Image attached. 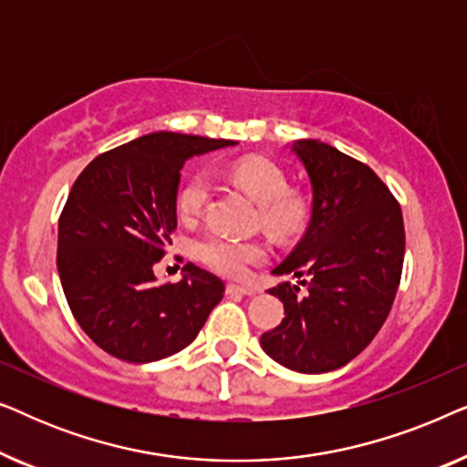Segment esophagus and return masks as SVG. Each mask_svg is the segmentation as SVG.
<instances>
[{"label":"esophagus","mask_w":467,"mask_h":467,"mask_svg":"<svg viewBox=\"0 0 467 467\" xmlns=\"http://www.w3.org/2000/svg\"><path fill=\"white\" fill-rule=\"evenodd\" d=\"M227 293H240V296H254L257 293V289H253V286H244V285H227Z\"/></svg>","instance_id":"1"}]
</instances>
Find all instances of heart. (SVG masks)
<instances>
[{"label": "heart", "instance_id": "1", "mask_svg": "<svg viewBox=\"0 0 467 467\" xmlns=\"http://www.w3.org/2000/svg\"><path fill=\"white\" fill-rule=\"evenodd\" d=\"M229 178L259 203V223L265 232L276 238H289L302 232L308 219V206L304 197L286 191V178L276 163L267 159H240L229 168ZM208 174H193L182 184L176 197V210L182 221H193L202 214L210 200ZM195 257L213 270L227 276H242L248 265L259 264L265 257L264 246L257 242H242L225 235H206L195 244Z\"/></svg>", "mask_w": 467, "mask_h": 467}]
</instances>
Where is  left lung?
<instances>
[{
	"label": "left lung",
	"instance_id": "obj_1",
	"mask_svg": "<svg viewBox=\"0 0 467 467\" xmlns=\"http://www.w3.org/2000/svg\"><path fill=\"white\" fill-rule=\"evenodd\" d=\"M312 187L304 238L272 274H293L297 285L270 289L285 306L278 327L261 348L280 366L323 374L347 366L391 310L404 264V219L387 184L366 163L318 140H296Z\"/></svg>",
	"mask_w": 467,
	"mask_h": 467
}]
</instances>
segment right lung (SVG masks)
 I'll use <instances>...</instances> for the list:
<instances>
[{
	"mask_svg": "<svg viewBox=\"0 0 467 467\" xmlns=\"http://www.w3.org/2000/svg\"><path fill=\"white\" fill-rule=\"evenodd\" d=\"M238 142L157 131L95 157L59 216L57 270L69 310L108 355L150 363L195 340L225 285L193 264L157 285L184 161Z\"/></svg>",
	"mask_w": 467,
	"mask_h": 467,
	"instance_id": "add662e5",
	"label": "right lung"
}]
</instances>
